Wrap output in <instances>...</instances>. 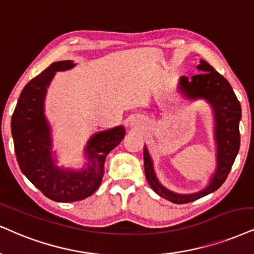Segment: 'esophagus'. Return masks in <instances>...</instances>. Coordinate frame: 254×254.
Returning a JSON list of instances; mask_svg holds the SVG:
<instances>
[{"mask_svg":"<svg viewBox=\"0 0 254 254\" xmlns=\"http://www.w3.org/2000/svg\"><path fill=\"white\" fill-rule=\"evenodd\" d=\"M142 122H143V120L141 118L134 117L132 120H130V125H132V126H134V127H141Z\"/></svg>","mask_w":254,"mask_h":254,"instance_id":"obj_1","label":"esophagus"}]
</instances>
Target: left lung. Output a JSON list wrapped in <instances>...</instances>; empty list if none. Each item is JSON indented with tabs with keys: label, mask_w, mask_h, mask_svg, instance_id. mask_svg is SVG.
Listing matches in <instances>:
<instances>
[{
	"label": "left lung",
	"mask_w": 254,
	"mask_h": 254,
	"mask_svg": "<svg viewBox=\"0 0 254 254\" xmlns=\"http://www.w3.org/2000/svg\"><path fill=\"white\" fill-rule=\"evenodd\" d=\"M196 68L199 74L194 75L190 80L187 76H181L178 88L184 98L189 100L203 99L213 109L217 168L207 186L200 192L192 194H179L167 190L159 183L151 155L147 151V147H143V165L147 181L158 195L173 203L194 201L217 190L226 180L240 147L239 121L242 119V107L232 87L223 75L219 74L205 60H200Z\"/></svg>",
	"instance_id": "8db88e82"
}]
</instances>
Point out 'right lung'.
<instances>
[{"label":"right lung","mask_w":254,"mask_h":254,"mask_svg":"<svg viewBox=\"0 0 254 254\" xmlns=\"http://www.w3.org/2000/svg\"><path fill=\"white\" fill-rule=\"evenodd\" d=\"M73 61L54 62L30 80L20 94L11 117V135L22 173L47 198L60 202L79 201L99 189L105 173L106 156L122 141L124 126L95 133L84 147L88 158L81 171L56 166L52 154L51 126L45 115L47 88L56 71L74 67Z\"/></svg>","instance_id":"add662e5"}]
</instances>
